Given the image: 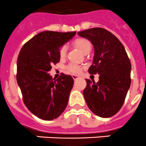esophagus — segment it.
Returning a JSON list of instances; mask_svg holds the SVG:
<instances>
[{
	"instance_id": "34e87169",
	"label": "esophagus",
	"mask_w": 146,
	"mask_h": 146,
	"mask_svg": "<svg viewBox=\"0 0 146 146\" xmlns=\"http://www.w3.org/2000/svg\"><path fill=\"white\" fill-rule=\"evenodd\" d=\"M72 77H73V78L74 79V80H76V79L79 78V76H76V75H73Z\"/></svg>"
}]
</instances>
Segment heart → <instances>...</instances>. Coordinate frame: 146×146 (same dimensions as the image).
Instances as JSON below:
<instances>
[{"instance_id": "b5f03b06", "label": "heart", "mask_w": 146, "mask_h": 146, "mask_svg": "<svg viewBox=\"0 0 146 146\" xmlns=\"http://www.w3.org/2000/svg\"><path fill=\"white\" fill-rule=\"evenodd\" d=\"M73 44L77 48L79 49L84 54H86L87 53H90L91 50V44L89 40L87 39H84V38H78L76 39L73 42ZM67 50H68V47L67 45H63L60 48L59 50V56L61 58L65 57L66 54H67ZM67 71L73 74H77L81 71V67L78 64H69L66 67Z\"/></svg>"}]
</instances>
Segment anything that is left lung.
Masks as SVG:
<instances>
[{
  "label": "left lung",
  "mask_w": 146,
  "mask_h": 146,
  "mask_svg": "<svg viewBox=\"0 0 146 146\" xmlns=\"http://www.w3.org/2000/svg\"><path fill=\"white\" fill-rule=\"evenodd\" d=\"M78 35L94 48L92 64L88 71L99 75V81L86 79L83 95L89 109L101 117L115 115L122 107L131 84V62L123 45L111 32L92 28Z\"/></svg>",
  "instance_id": "8db88e82"
}]
</instances>
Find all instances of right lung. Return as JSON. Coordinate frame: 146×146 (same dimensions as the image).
<instances>
[{
    "label": "right lung",
    "mask_w": 146,
    "mask_h": 146,
    "mask_svg": "<svg viewBox=\"0 0 146 146\" xmlns=\"http://www.w3.org/2000/svg\"><path fill=\"white\" fill-rule=\"evenodd\" d=\"M76 34V31H42L29 40L20 50L17 82L24 104L39 118H57L68 105L73 78L62 73L56 80L48 73L51 70V64L60 60L61 47Z\"/></svg>",
    "instance_id": "1"
}]
</instances>
